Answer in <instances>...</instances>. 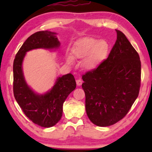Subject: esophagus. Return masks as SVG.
I'll return each instance as SVG.
<instances>
[{
	"label": "esophagus",
	"instance_id": "esophagus-1",
	"mask_svg": "<svg viewBox=\"0 0 152 152\" xmlns=\"http://www.w3.org/2000/svg\"><path fill=\"white\" fill-rule=\"evenodd\" d=\"M82 81L81 79L77 80H76V84H77V85L80 86V85H82Z\"/></svg>",
	"mask_w": 152,
	"mask_h": 152
}]
</instances>
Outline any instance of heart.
Instances as JSON below:
<instances>
[{
  "instance_id": "1",
  "label": "heart",
  "mask_w": 152,
  "mask_h": 152,
  "mask_svg": "<svg viewBox=\"0 0 152 152\" xmlns=\"http://www.w3.org/2000/svg\"><path fill=\"white\" fill-rule=\"evenodd\" d=\"M109 50V44L106 40H99L92 37L79 39L74 43L72 54L66 56V60L68 64H74L73 57L80 60L84 59L82 66L88 70L98 68L106 59Z\"/></svg>"
}]
</instances>
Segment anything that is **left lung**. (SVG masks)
Wrapping results in <instances>:
<instances>
[{
	"mask_svg": "<svg viewBox=\"0 0 152 152\" xmlns=\"http://www.w3.org/2000/svg\"><path fill=\"white\" fill-rule=\"evenodd\" d=\"M107 60L82 76L89 119L99 127L112 125L127 114L140 92L141 61L121 31Z\"/></svg>",
	"mask_w": 152,
	"mask_h": 152,
	"instance_id": "left-lung-1",
	"label": "left lung"
}]
</instances>
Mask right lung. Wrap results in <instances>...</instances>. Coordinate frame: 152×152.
<instances>
[{
  "label": "right lung",
  "instance_id": "1",
  "mask_svg": "<svg viewBox=\"0 0 152 152\" xmlns=\"http://www.w3.org/2000/svg\"><path fill=\"white\" fill-rule=\"evenodd\" d=\"M56 35V33L49 31L33 33L18 51L13 62V92L17 103L31 121L47 128L54 126L61 119L64 102L76 88L75 79L71 74L58 77L50 91L45 94H38L27 84L23 71V61L30 50L58 49L60 42Z\"/></svg>",
  "mask_w": 152,
  "mask_h": 152
}]
</instances>
